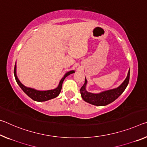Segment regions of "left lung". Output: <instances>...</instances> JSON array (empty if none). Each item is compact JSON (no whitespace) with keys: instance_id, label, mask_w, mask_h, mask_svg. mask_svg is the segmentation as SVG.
<instances>
[{"instance_id":"left-lung-1","label":"left lung","mask_w":147,"mask_h":147,"mask_svg":"<svg viewBox=\"0 0 147 147\" xmlns=\"http://www.w3.org/2000/svg\"><path fill=\"white\" fill-rule=\"evenodd\" d=\"M130 70L129 69L127 75L125 80L122 82V84L118 88L109 90L102 92L99 94H93L90 93L86 90V86L87 84V80L85 78V82L80 88V94L82 99L86 102L96 106H105L111 103L112 102L118 98L120 95L124 92L129 80Z\"/></svg>"}]
</instances>
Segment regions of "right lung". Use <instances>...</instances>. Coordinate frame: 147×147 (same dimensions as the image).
I'll return each mask as SVG.
<instances>
[{
    "label": "right lung",
    "mask_w": 147,
    "mask_h": 147,
    "mask_svg": "<svg viewBox=\"0 0 147 147\" xmlns=\"http://www.w3.org/2000/svg\"><path fill=\"white\" fill-rule=\"evenodd\" d=\"M74 73V71H71L67 72V73L65 74L63 77L61 78V80H60L59 85H58L56 88L53 90H47V91H39L34 89H32L31 88H27L26 86H25L23 84L21 83L19 79L18 78V76L16 75V63L14 67V76L16 78V80L18 85L20 86V87L22 88V90L28 96L31 97L32 99H33L35 101H46L48 100L52 99L55 98V97H57L59 95L60 92H61V88H62V84L63 82L65 80V78L68 76L69 74H73Z\"/></svg>",
    "instance_id": "add662e5"
}]
</instances>
